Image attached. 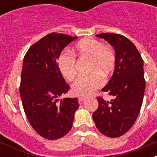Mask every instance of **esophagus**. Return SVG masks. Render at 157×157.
<instances>
[{
	"label": "esophagus",
	"mask_w": 157,
	"mask_h": 157,
	"mask_svg": "<svg viewBox=\"0 0 157 157\" xmlns=\"http://www.w3.org/2000/svg\"><path fill=\"white\" fill-rule=\"evenodd\" d=\"M85 99H86V97H83V96L78 97V101H79V102H82V101H83Z\"/></svg>",
	"instance_id": "34e87169"
}]
</instances>
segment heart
<instances>
[{
    "instance_id": "b5f03b06",
    "label": "heart",
    "mask_w": 157,
    "mask_h": 157,
    "mask_svg": "<svg viewBox=\"0 0 157 157\" xmlns=\"http://www.w3.org/2000/svg\"><path fill=\"white\" fill-rule=\"evenodd\" d=\"M80 59H87L90 75L80 78L71 86L75 96H86L103 85V78H109L114 71L116 55L112 46L103 45L97 39L86 37L77 43L72 51ZM59 73L67 81H73L77 76L75 58L68 52H62L57 59Z\"/></svg>"
}]
</instances>
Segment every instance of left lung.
<instances>
[{"mask_svg": "<svg viewBox=\"0 0 157 157\" xmlns=\"http://www.w3.org/2000/svg\"><path fill=\"white\" fill-rule=\"evenodd\" d=\"M114 46L116 65L112 77L101 90L113 97L110 101L97 97L98 108L93 113L96 127L102 134L118 138L135 123L145 89L143 59L134 43L115 33L97 34Z\"/></svg>", "mask_w": 157, "mask_h": 157, "instance_id": "1", "label": "left lung"}]
</instances>
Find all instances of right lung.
<instances>
[{"label":"right lung","instance_id":"right-lung-1","mask_svg":"<svg viewBox=\"0 0 157 157\" xmlns=\"http://www.w3.org/2000/svg\"><path fill=\"white\" fill-rule=\"evenodd\" d=\"M75 38L50 33L33 44L23 58L19 86L23 109L34 130L48 140L70 131L78 109L77 98L58 99L70 90L58 70V57Z\"/></svg>","mask_w":157,"mask_h":157}]
</instances>
